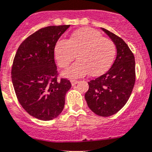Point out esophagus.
I'll return each instance as SVG.
<instances>
[{"label": "esophagus", "mask_w": 152, "mask_h": 152, "mask_svg": "<svg viewBox=\"0 0 152 152\" xmlns=\"http://www.w3.org/2000/svg\"><path fill=\"white\" fill-rule=\"evenodd\" d=\"M71 85L74 86V85H75L77 82H78V81H77V80H75V79H71Z\"/></svg>", "instance_id": "obj_1"}]
</instances>
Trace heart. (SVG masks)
Here are the masks:
<instances>
[{
    "label": "heart",
    "instance_id": "heart-1",
    "mask_svg": "<svg viewBox=\"0 0 152 152\" xmlns=\"http://www.w3.org/2000/svg\"><path fill=\"white\" fill-rule=\"evenodd\" d=\"M75 63L64 75L80 77L89 73L91 76L104 74L112 66L116 55L113 41L91 28H82L71 34L67 40L58 39L54 45V56L59 67L66 69Z\"/></svg>",
    "mask_w": 152,
    "mask_h": 152
}]
</instances>
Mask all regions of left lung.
Here are the masks:
<instances>
[{
  "mask_svg": "<svg viewBox=\"0 0 152 152\" xmlns=\"http://www.w3.org/2000/svg\"><path fill=\"white\" fill-rule=\"evenodd\" d=\"M116 46L112 67L88 82L85 98L90 110L98 116H110L119 112L128 101L135 84L134 56L122 39L102 28Z\"/></svg>",
  "mask_w": 152,
  "mask_h": 152,
  "instance_id": "1",
  "label": "left lung"
}]
</instances>
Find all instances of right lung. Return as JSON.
Here are the masks:
<instances>
[{
    "mask_svg": "<svg viewBox=\"0 0 152 152\" xmlns=\"http://www.w3.org/2000/svg\"><path fill=\"white\" fill-rule=\"evenodd\" d=\"M70 25L40 28L21 43L14 58L11 79L17 99L24 110L36 119L56 118L64 107L71 88L60 77L54 60V45Z\"/></svg>",
    "mask_w": 152,
    "mask_h": 152,
    "instance_id": "right-lung-1",
    "label": "right lung"
}]
</instances>
